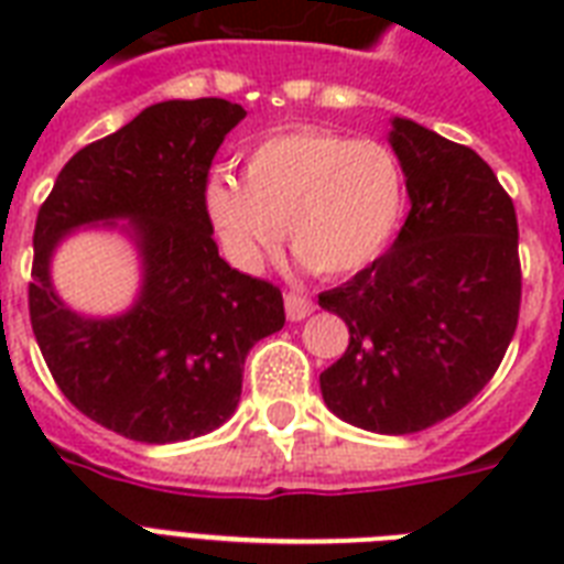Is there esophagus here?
Segmentation results:
<instances>
[{"label":"esophagus","instance_id":"34e87169","mask_svg":"<svg viewBox=\"0 0 564 564\" xmlns=\"http://www.w3.org/2000/svg\"><path fill=\"white\" fill-rule=\"evenodd\" d=\"M283 307H286V318L290 322H301V318H307L316 310V304L307 295H301V292H286L283 295Z\"/></svg>","mask_w":564,"mask_h":564}]
</instances>
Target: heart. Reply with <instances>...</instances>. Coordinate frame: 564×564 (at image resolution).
<instances>
[{
    "mask_svg": "<svg viewBox=\"0 0 564 564\" xmlns=\"http://www.w3.org/2000/svg\"><path fill=\"white\" fill-rule=\"evenodd\" d=\"M213 228L239 265L281 242L322 274L357 272L392 239L403 213V170L383 143L327 131H281L251 145L242 184L213 175L204 189Z\"/></svg>",
    "mask_w": 564,
    "mask_h": 564,
    "instance_id": "b5f03b06",
    "label": "heart"
}]
</instances>
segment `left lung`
<instances>
[{"mask_svg":"<svg viewBox=\"0 0 564 564\" xmlns=\"http://www.w3.org/2000/svg\"><path fill=\"white\" fill-rule=\"evenodd\" d=\"M410 213L392 248L318 304L348 325L322 371L327 410L406 436L459 412L489 383L521 310L516 204L468 145L392 119Z\"/></svg>","mask_w":564,"mask_h":564,"instance_id":"8db88e82","label":"left lung"}]
</instances>
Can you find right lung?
<instances>
[{"label":"right lung","instance_id":"1","mask_svg":"<svg viewBox=\"0 0 564 564\" xmlns=\"http://www.w3.org/2000/svg\"><path fill=\"white\" fill-rule=\"evenodd\" d=\"M242 117L225 99L152 105L73 154L37 213L31 330L66 401L119 436L170 445L225 424L248 351L286 322L274 283L221 260L204 204ZM119 218L144 257V290L122 317L84 319L51 290V251L75 227Z\"/></svg>","mask_w":564,"mask_h":564}]
</instances>
